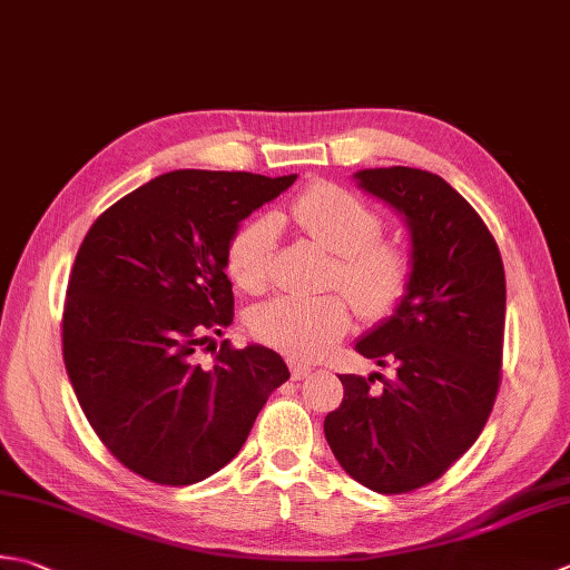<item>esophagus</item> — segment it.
Returning a JSON list of instances; mask_svg holds the SVG:
<instances>
[{
    "instance_id": "esophagus-1",
    "label": "esophagus",
    "mask_w": 570,
    "mask_h": 570,
    "mask_svg": "<svg viewBox=\"0 0 570 570\" xmlns=\"http://www.w3.org/2000/svg\"><path fill=\"white\" fill-rule=\"evenodd\" d=\"M288 371H292L294 381H301V377H306L311 371H314V367L306 363H298V361H288Z\"/></svg>"
}]
</instances>
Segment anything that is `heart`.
<instances>
[{
    "label": "heart",
    "mask_w": 570,
    "mask_h": 570,
    "mask_svg": "<svg viewBox=\"0 0 570 570\" xmlns=\"http://www.w3.org/2000/svg\"><path fill=\"white\" fill-rule=\"evenodd\" d=\"M286 217L331 254L336 269L331 286H341L358 314L385 321L403 306L412 286V256L403 244L381 239L383 219L358 195L336 183H314L298 193ZM276 252L272 217H256L234 232L227 247V272L244 292H262L269 284ZM341 294L276 296L252 314L254 338L294 358H316L345 336L351 304Z\"/></svg>",
    "instance_id": "b5f03b06"
}]
</instances>
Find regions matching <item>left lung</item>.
<instances>
[{"label":"left lung","mask_w":570,"mask_h":570,"mask_svg":"<svg viewBox=\"0 0 570 570\" xmlns=\"http://www.w3.org/2000/svg\"><path fill=\"white\" fill-rule=\"evenodd\" d=\"M355 180L405 215L415 272L403 306L355 343L395 377L338 375L343 400L323 432L355 482L407 494L448 472L492 415L504 355V264L484 219L440 175L395 165L361 170Z\"/></svg>","instance_id":"obj_1"}]
</instances>
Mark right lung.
Listing matches in <instances>:
<instances>
[{
	"label": "right lung",
	"instance_id": "add662e5",
	"mask_svg": "<svg viewBox=\"0 0 570 570\" xmlns=\"http://www.w3.org/2000/svg\"><path fill=\"white\" fill-rule=\"evenodd\" d=\"M296 175L175 170L100 215L66 288L63 363L88 425L148 482L187 487L219 472L247 442L266 397L288 381L264 345L219 343L234 318L229 239Z\"/></svg>",
	"mask_w": 570,
	"mask_h": 570
}]
</instances>
